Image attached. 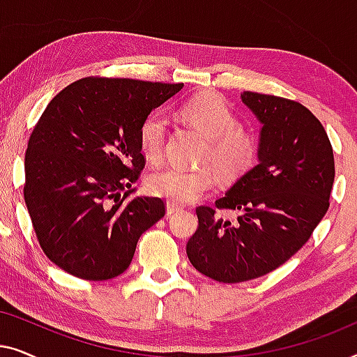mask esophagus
<instances>
[{"instance_id": "1", "label": "esophagus", "mask_w": 357, "mask_h": 357, "mask_svg": "<svg viewBox=\"0 0 357 357\" xmlns=\"http://www.w3.org/2000/svg\"><path fill=\"white\" fill-rule=\"evenodd\" d=\"M180 209H182V206H178L177 203H172V202H169V203H167V216H172V214L178 213Z\"/></svg>"}]
</instances>
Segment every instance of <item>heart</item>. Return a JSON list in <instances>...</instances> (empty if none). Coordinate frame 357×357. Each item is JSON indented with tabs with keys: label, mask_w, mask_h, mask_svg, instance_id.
Listing matches in <instances>:
<instances>
[{
	"label": "heart",
	"mask_w": 357,
	"mask_h": 357,
	"mask_svg": "<svg viewBox=\"0 0 357 357\" xmlns=\"http://www.w3.org/2000/svg\"><path fill=\"white\" fill-rule=\"evenodd\" d=\"M180 114L190 125L208 138L202 160L213 164L222 177L236 178L245 174L258 158L255 136L238 126V119L231 105L219 94L206 92L185 102ZM167 119L160 114H149L141 121L138 131L139 149L151 162L162 158ZM214 183V174L209 167L188 170L169 167L154 170L148 175L146 187L155 197L183 204L206 193Z\"/></svg>",
	"instance_id": "heart-1"
}]
</instances>
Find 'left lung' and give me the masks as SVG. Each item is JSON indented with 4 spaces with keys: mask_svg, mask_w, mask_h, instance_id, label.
Masks as SVG:
<instances>
[{
    "mask_svg": "<svg viewBox=\"0 0 357 357\" xmlns=\"http://www.w3.org/2000/svg\"><path fill=\"white\" fill-rule=\"evenodd\" d=\"M242 102L261 123L258 164L216 206H198V229L187 255L219 282L265 276L299 252L328 211L335 159L319 119L299 102L243 91ZM219 208H238L231 223Z\"/></svg>",
    "mask_w": 357,
    "mask_h": 357,
    "instance_id": "obj_1",
    "label": "left lung"
}]
</instances>
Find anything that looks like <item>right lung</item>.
<instances>
[{
    "instance_id": "1",
    "label": "right lung",
    "mask_w": 357,
    "mask_h": 357,
    "mask_svg": "<svg viewBox=\"0 0 357 357\" xmlns=\"http://www.w3.org/2000/svg\"><path fill=\"white\" fill-rule=\"evenodd\" d=\"M183 84L82 77L53 97L29 138L24 199L42 250L87 281L119 276L141 234L165 214L160 198L132 197L144 169L139 125Z\"/></svg>"
}]
</instances>
